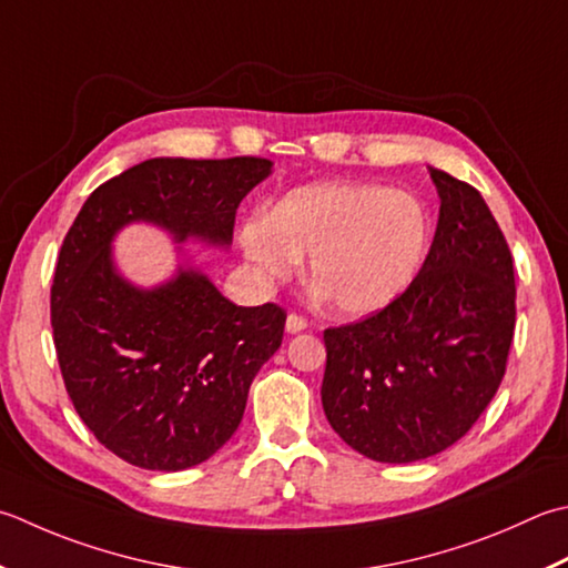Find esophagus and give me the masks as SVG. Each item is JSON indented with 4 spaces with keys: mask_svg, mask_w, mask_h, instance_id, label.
Returning a JSON list of instances; mask_svg holds the SVG:
<instances>
[{
    "mask_svg": "<svg viewBox=\"0 0 568 568\" xmlns=\"http://www.w3.org/2000/svg\"><path fill=\"white\" fill-rule=\"evenodd\" d=\"M285 329L291 332V335H295V332H303V329H307V320L303 315L291 313L285 320Z\"/></svg>",
    "mask_w": 568,
    "mask_h": 568,
    "instance_id": "esophagus-1",
    "label": "esophagus"
}]
</instances>
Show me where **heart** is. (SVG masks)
<instances>
[{
	"label": "heart",
	"instance_id": "b5f03b06",
	"mask_svg": "<svg viewBox=\"0 0 568 568\" xmlns=\"http://www.w3.org/2000/svg\"><path fill=\"white\" fill-rule=\"evenodd\" d=\"M430 216L404 189L317 182L287 192L241 226V248L261 275L285 281L310 253V275L342 315L364 317L406 293L426 258Z\"/></svg>",
	"mask_w": 568,
	"mask_h": 568
}]
</instances>
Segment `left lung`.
I'll list each match as a JSON object with an SVG mask.
<instances>
[{
  "mask_svg": "<svg viewBox=\"0 0 568 568\" xmlns=\"http://www.w3.org/2000/svg\"><path fill=\"white\" fill-rule=\"evenodd\" d=\"M440 214L414 283L392 305L325 329L322 408L379 463H416L460 440L493 402L515 337L513 253L475 186L433 170Z\"/></svg>",
  "mask_w": 568,
  "mask_h": 568,
  "instance_id": "8db88e82",
  "label": "left lung"
}]
</instances>
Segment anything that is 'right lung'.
<instances>
[{
  "label": "right lung",
  "mask_w": 568,
  "mask_h": 568,
  "mask_svg": "<svg viewBox=\"0 0 568 568\" xmlns=\"http://www.w3.org/2000/svg\"><path fill=\"white\" fill-rule=\"evenodd\" d=\"M271 160L158 158L100 184L63 239L51 327L65 392L98 443L144 470L176 473L236 433L253 376L283 342L285 310L239 307L196 268L144 291L113 263L132 224L229 246L236 209Z\"/></svg>",
  "instance_id": "1"
}]
</instances>
